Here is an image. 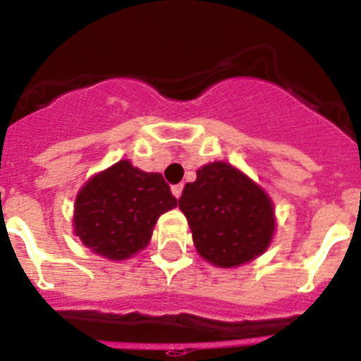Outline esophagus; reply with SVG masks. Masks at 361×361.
Instances as JSON below:
<instances>
[{
  "instance_id": "esophagus-1",
  "label": "esophagus",
  "mask_w": 361,
  "mask_h": 361,
  "mask_svg": "<svg viewBox=\"0 0 361 361\" xmlns=\"http://www.w3.org/2000/svg\"><path fill=\"white\" fill-rule=\"evenodd\" d=\"M183 188H184L183 184H175V186H171V193L178 199V197L183 195Z\"/></svg>"
}]
</instances>
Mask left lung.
Returning <instances> with one entry per match:
<instances>
[{"label":"left lung","mask_w":361,"mask_h":361,"mask_svg":"<svg viewBox=\"0 0 361 361\" xmlns=\"http://www.w3.org/2000/svg\"><path fill=\"white\" fill-rule=\"evenodd\" d=\"M200 257L219 267L240 266L262 255L275 231L269 197L226 162L197 171L178 199Z\"/></svg>","instance_id":"1"}]
</instances>
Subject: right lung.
I'll return each instance as SVG.
<instances>
[{
  "label": "right lung",
  "mask_w": 361,
  "mask_h": 361,
  "mask_svg": "<svg viewBox=\"0 0 361 361\" xmlns=\"http://www.w3.org/2000/svg\"><path fill=\"white\" fill-rule=\"evenodd\" d=\"M175 206L177 199L161 173L119 161L79 191L73 229L86 247L123 260L148 245L159 216Z\"/></svg>",
  "instance_id": "obj_1"
}]
</instances>
